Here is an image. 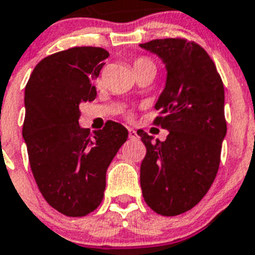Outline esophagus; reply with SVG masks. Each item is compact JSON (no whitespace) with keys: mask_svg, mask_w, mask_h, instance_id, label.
Wrapping results in <instances>:
<instances>
[{"mask_svg":"<svg viewBox=\"0 0 255 255\" xmlns=\"http://www.w3.org/2000/svg\"><path fill=\"white\" fill-rule=\"evenodd\" d=\"M129 138L130 139H136L138 138V134L134 129H129Z\"/></svg>","mask_w":255,"mask_h":255,"instance_id":"1","label":"esophagus"}]
</instances>
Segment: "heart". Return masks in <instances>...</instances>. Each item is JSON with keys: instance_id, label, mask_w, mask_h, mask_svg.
<instances>
[{"instance_id": "1", "label": "heart", "mask_w": 255, "mask_h": 255, "mask_svg": "<svg viewBox=\"0 0 255 255\" xmlns=\"http://www.w3.org/2000/svg\"><path fill=\"white\" fill-rule=\"evenodd\" d=\"M132 67H134V71L139 70V69H144V67H152V69H155V64H153L152 60H150L148 57H139V58H136V60L134 61ZM98 83L99 85L102 83V79H100V78H98Z\"/></svg>"}]
</instances>
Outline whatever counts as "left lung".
<instances>
[{
  "instance_id": "8db88e82",
  "label": "left lung",
  "mask_w": 255,
  "mask_h": 255,
  "mask_svg": "<svg viewBox=\"0 0 255 255\" xmlns=\"http://www.w3.org/2000/svg\"><path fill=\"white\" fill-rule=\"evenodd\" d=\"M140 47L156 53L167 66L153 125L169 131L164 142L138 132L147 148L140 188L151 210L176 216L201 202L218 173L227 134L224 86L211 57L194 41L170 37Z\"/></svg>"
}]
</instances>
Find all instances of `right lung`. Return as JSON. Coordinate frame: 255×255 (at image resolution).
<instances>
[{"instance_id":"obj_1","label":"right lung","mask_w":255,"mask_h":255,"mask_svg":"<svg viewBox=\"0 0 255 255\" xmlns=\"http://www.w3.org/2000/svg\"><path fill=\"white\" fill-rule=\"evenodd\" d=\"M109 53L99 47H74L50 54L33 69L24 90L23 138L33 178L45 201L71 218L102 203L105 173L128 130L115 121L90 132L79 126V105L96 98L92 81Z\"/></svg>"}]
</instances>
